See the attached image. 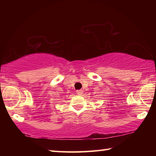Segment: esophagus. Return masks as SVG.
I'll return each mask as SVG.
<instances>
[{
	"label": "esophagus",
	"instance_id": "esophagus-1",
	"mask_svg": "<svg viewBox=\"0 0 156 156\" xmlns=\"http://www.w3.org/2000/svg\"><path fill=\"white\" fill-rule=\"evenodd\" d=\"M76 92H77V94L78 95H83V91L82 90V89H80V90H77V91H76Z\"/></svg>",
	"mask_w": 156,
	"mask_h": 156
}]
</instances>
